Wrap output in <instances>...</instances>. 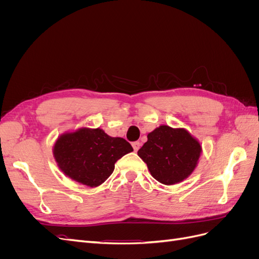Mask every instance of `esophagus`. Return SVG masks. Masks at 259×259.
<instances>
[{"label": "esophagus", "instance_id": "esophagus-1", "mask_svg": "<svg viewBox=\"0 0 259 259\" xmlns=\"http://www.w3.org/2000/svg\"><path fill=\"white\" fill-rule=\"evenodd\" d=\"M132 146H133V149H134V151H138V149L140 148V143L135 142V143L132 144Z\"/></svg>", "mask_w": 259, "mask_h": 259}]
</instances>
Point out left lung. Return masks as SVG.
<instances>
[{"instance_id":"obj_1","label":"left lung","mask_w":259,"mask_h":259,"mask_svg":"<svg viewBox=\"0 0 259 259\" xmlns=\"http://www.w3.org/2000/svg\"><path fill=\"white\" fill-rule=\"evenodd\" d=\"M147 137L137 153L159 183L178 184L197 167L202 147L187 130L161 125Z\"/></svg>"}]
</instances>
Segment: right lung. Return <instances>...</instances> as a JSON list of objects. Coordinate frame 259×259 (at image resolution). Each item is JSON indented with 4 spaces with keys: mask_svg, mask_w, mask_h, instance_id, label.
<instances>
[{
    "mask_svg": "<svg viewBox=\"0 0 259 259\" xmlns=\"http://www.w3.org/2000/svg\"><path fill=\"white\" fill-rule=\"evenodd\" d=\"M132 151L125 139L88 127L61 135L53 149L62 173L91 188L103 184L113 173L115 162Z\"/></svg>",
    "mask_w": 259,
    "mask_h": 259,
    "instance_id": "1",
    "label": "right lung"
}]
</instances>
